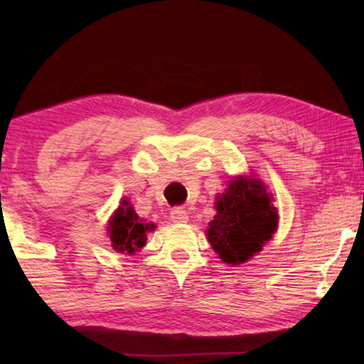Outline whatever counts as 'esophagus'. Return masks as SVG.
Returning <instances> with one entry per match:
<instances>
[{
    "label": "esophagus",
    "instance_id": "1",
    "mask_svg": "<svg viewBox=\"0 0 364 364\" xmlns=\"http://www.w3.org/2000/svg\"><path fill=\"white\" fill-rule=\"evenodd\" d=\"M171 220L175 221V223H186L188 221V212L184 210L183 207H176V208H173V210H171Z\"/></svg>",
    "mask_w": 364,
    "mask_h": 364
}]
</instances>
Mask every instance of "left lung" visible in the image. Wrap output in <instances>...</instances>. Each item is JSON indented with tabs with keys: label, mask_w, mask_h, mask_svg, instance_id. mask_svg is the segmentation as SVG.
I'll use <instances>...</instances> for the list:
<instances>
[{
	"label": "left lung",
	"mask_w": 364,
	"mask_h": 364,
	"mask_svg": "<svg viewBox=\"0 0 364 364\" xmlns=\"http://www.w3.org/2000/svg\"><path fill=\"white\" fill-rule=\"evenodd\" d=\"M276 226L278 213L264 184L239 178L218 196L217 215L208 225L207 237L225 263L241 264L262 250Z\"/></svg>",
	"instance_id": "left-lung-1"
}]
</instances>
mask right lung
Segmentation results:
<instances>
[{
	"label": "right lung",
	"mask_w": 364,
	"mask_h": 364,
	"mask_svg": "<svg viewBox=\"0 0 364 364\" xmlns=\"http://www.w3.org/2000/svg\"><path fill=\"white\" fill-rule=\"evenodd\" d=\"M154 225L143 223L134 213L133 207L128 200H122L119 210L110 220L109 232L112 247L122 254H134V252L143 249L147 241L146 232L154 230Z\"/></svg>",
	"instance_id": "right-lung-1"
}]
</instances>
